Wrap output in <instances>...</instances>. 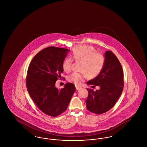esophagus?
<instances>
[{
    "label": "esophagus",
    "mask_w": 147,
    "mask_h": 147,
    "mask_svg": "<svg viewBox=\"0 0 147 147\" xmlns=\"http://www.w3.org/2000/svg\"><path fill=\"white\" fill-rule=\"evenodd\" d=\"M76 90H79V89L81 88V87H80V86H78V85H76Z\"/></svg>",
    "instance_id": "esophagus-1"
}]
</instances>
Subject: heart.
<instances>
[{"label": "heart", "mask_w": 147, "mask_h": 147, "mask_svg": "<svg viewBox=\"0 0 147 147\" xmlns=\"http://www.w3.org/2000/svg\"><path fill=\"white\" fill-rule=\"evenodd\" d=\"M72 58L76 62H81L79 70L68 77V80L77 85H79L87 76L90 78L98 77L105 65L104 56L96 52V50L88 46H77L73 49ZM73 59L67 58L63 61L62 68L64 71L69 73L72 70Z\"/></svg>", "instance_id": "obj_1"}]
</instances>
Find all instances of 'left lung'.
Segmentation results:
<instances>
[{
  "instance_id": "left-lung-1",
  "label": "left lung",
  "mask_w": 147,
  "mask_h": 147,
  "mask_svg": "<svg viewBox=\"0 0 147 147\" xmlns=\"http://www.w3.org/2000/svg\"><path fill=\"white\" fill-rule=\"evenodd\" d=\"M104 67L98 77L86 84L100 89L94 91L87 89L89 95L86 100L88 110L95 114L105 113L115 105L123 91V72L118 58L111 51L105 52Z\"/></svg>"
}]
</instances>
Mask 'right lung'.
I'll return each mask as SVG.
<instances>
[{
  "mask_svg": "<svg viewBox=\"0 0 147 147\" xmlns=\"http://www.w3.org/2000/svg\"><path fill=\"white\" fill-rule=\"evenodd\" d=\"M70 50L49 47L40 51L28 66L26 84L28 94L38 109L47 115L57 117L64 112L76 91L70 83L58 90L56 81L62 79V63Z\"/></svg>",
  "mask_w": 147,
  "mask_h": 147,
  "instance_id": "add662e5",
  "label": "right lung"
}]
</instances>
